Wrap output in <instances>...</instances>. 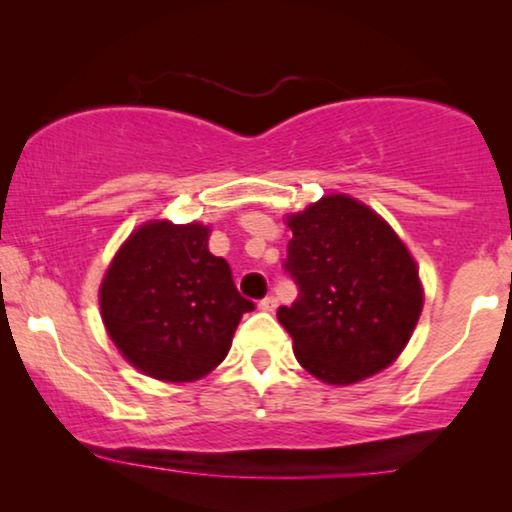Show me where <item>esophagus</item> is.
<instances>
[{"instance_id":"obj_1","label":"esophagus","mask_w":512,"mask_h":512,"mask_svg":"<svg viewBox=\"0 0 512 512\" xmlns=\"http://www.w3.org/2000/svg\"><path fill=\"white\" fill-rule=\"evenodd\" d=\"M258 307H261L263 312H272V310H275V307H277V300L272 298V296H265V298L261 300V303H258Z\"/></svg>"}]
</instances>
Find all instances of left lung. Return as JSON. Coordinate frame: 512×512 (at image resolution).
<instances>
[{
	"instance_id": "left-lung-1",
	"label": "left lung",
	"mask_w": 512,
	"mask_h": 512,
	"mask_svg": "<svg viewBox=\"0 0 512 512\" xmlns=\"http://www.w3.org/2000/svg\"><path fill=\"white\" fill-rule=\"evenodd\" d=\"M284 221L293 233L286 270L300 296L279 307L277 319L300 366L333 387L389 368L424 307L410 249L373 207L345 193H328Z\"/></svg>"
}]
</instances>
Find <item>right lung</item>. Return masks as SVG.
Masks as SVG:
<instances>
[{"label": "right lung", "mask_w": 512, "mask_h": 512, "mask_svg": "<svg viewBox=\"0 0 512 512\" xmlns=\"http://www.w3.org/2000/svg\"><path fill=\"white\" fill-rule=\"evenodd\" d=\"M200 221L151 219L132 230L100 284V314L132 368L163 382H195L219 366L242 314L228 263L209 251Z\"/></svg>", "instance_id": "obj_1"}]
</instances>
